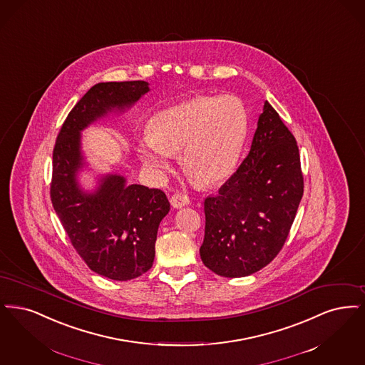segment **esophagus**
<instances>
[{
	"label": "esophagus",
	"mask_w": 365,
	"mask_h": 365,
	"mask_svg": "<svg viewBox=\"0 0 365 365\" xmlns=\"http://www.w3.org/2000/svg\"><path fill=\"white\" fill-rule=\"evenodd\" d=\"M190 202V197L184 193H180V192H177L170 197V205L175 208H182V207L188 206Z\"/></svg>",
	"instance_id": "esophagus-1"
}]
</instances>
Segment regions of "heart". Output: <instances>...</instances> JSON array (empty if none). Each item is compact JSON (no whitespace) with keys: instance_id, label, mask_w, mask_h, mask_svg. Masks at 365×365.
<instances>
[{"instance_id":"b5f03b06","label":"heart","mask_w":365,"mask_h":365,"mask_svg":"<svg viewBox=\"0 0 365 365\" xmlns=\"http://www.w3.org/2000/svg\"><path fill=\"white\" fill-rule=\"evenodd\" d=\"M247 130V111L237 98L199 96L158 113L138 153L144 166L157 175L169 168L170 155L180 153L190 180L211 185L235 169Z\"/></svg>"}]
</instances>
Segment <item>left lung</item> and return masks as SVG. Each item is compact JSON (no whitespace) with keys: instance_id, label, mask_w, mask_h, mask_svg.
Returning <instances> with one entry per match:
<instances>
[{"instance_id":"left-lung-1","label":"left lung","mask_w":365,"mask_h":365,"mask_svg":"<svg viewBox=\"0 0 365 365\" xmlns=\"http://www.w3.org/2000/svg\"><path fill=\"white\" fill-rule=\"evenodd\" d=\"M302 192L297 143L266 101L247 158L205 200V266L226 278L266 267L285 244Z\"/></svg>"}]
</instances>
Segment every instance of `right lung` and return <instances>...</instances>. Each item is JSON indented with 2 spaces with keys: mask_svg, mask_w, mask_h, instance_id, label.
<instances>
[{
  "mask_svg": "<svg viewBox=\"0 0 365 365\" xmlns=\"http://www.w3.org/2000/svg\"><path fill=\"white\" fill-rule=\"evenodd\" d=\"M148 91L143 80L98 83L68 114L53 150V207L86 264L113 281L138 278L153 267L159 223L170 203L162 190L128 185L120 175L101 177L93 192L83 190L80 133L110 111L129 109Z\"/></svg>",
  "mask_w": 365,
  "mask_h": 365,
  "instance_id": "right-lung-1",
  "label": "right lung"
}]
</instances>
